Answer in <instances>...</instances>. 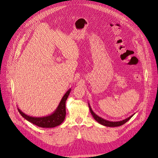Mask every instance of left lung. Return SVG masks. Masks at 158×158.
Here are the masks:
<instances>
[{
    "mask_svg": "<svg viewBox=\"0 0 158 158\" xmlns=\"http://www.w3.org/2000/svg\"><path fill=\"white\" fill-rule=\"evenodd\" d=\"M89 107L90 112H91V113H92V114L94 117V118H95V120L97 122H98L99 123H101V124H102V125L107 126V127H118V126H120L123 125V124L126 123L132 117V116H131V117H129V118H127L125 120H123L122 121H120V122H110V121L106 120H104V119H103L101 117H99L98 116H97L96 114H95L94 113V111H92V110L91 109L89 105Z\"/></svg>",
    "mask_w": 158,
    "mask_h": 158,
    "instance_id": "8db88e82",
    "label": "left lung"
}]
</instances>
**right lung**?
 <instances>
[{"label": "right lung", "instance_id": "1", "mask_svg": "<svg viewBox=\"0 0 158 158\" xmlns=\"http://www.w3.org/2000/svg\"><path fill=\"white\" fill-rule=\"evenodd\" d=\"M70 89L68 90L64 95L63 96V98L60 103L59 106L57 107L56 111L49 116L45 117H32L27 116V114H24L23 112L20 111V110H18L20 114L22 117L26 118L29 122H31L32 123L35 124V125L40 127H45V128H51L60 125V124L63 122L65 118L66 115V107H65V102L66 99H67L70 92Z\"/></svg>", "mask_w": 158, "mask_h": 158}]
</instances>
